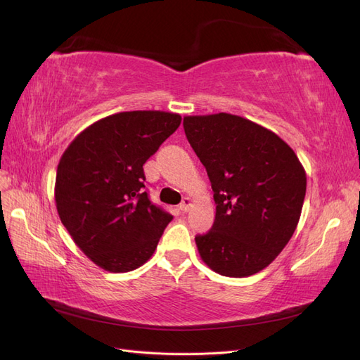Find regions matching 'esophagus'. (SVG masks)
Returning a JSON list of instances; mask_svg holds the SVG:
<instances>
[{
  "instance_id": "34e87169",
  "label": "esophagus",
  "mask_w": 360,
  "mask_h": 360,
  "mask_svg": "<svg viewBox=\"0 0 360 360\" xmlns=\"http://www.w3.org/2000/svg\"><path fill=\"white\" fill-rule=\"evenodd\" d=\"M191 205H192L191 198H183V201H181V202H180V205H179V209H180L183 213H186V212H189Z\"/></svg>"
}]
</instances>
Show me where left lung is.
Masks as SVG:
<instances>
[{"label": "left lung", "mask_w": 360, "mask_h": 360, "mask_svg": "<svg viewBox=\"0 0 360 360\" xmlns=\"http://www.w3.org/2000/svg\"><path fill=\"white\" fill-rule=\"evenodd\" d=\"M184 134L210 179L216 217L195 237L216 274L245 278L267 267L300 219L307 174L271 130L233 114L183 118Z\"/></svg>", "instance_id": "8db88e82"}]
</instances>
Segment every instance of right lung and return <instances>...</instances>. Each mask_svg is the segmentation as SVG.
<instances>
[{
    "mask_svg": "<svg viewBox=\"0 0 360 360\" xmlns=\"http://www.w3.org/2000/svg\"><path fill=\"white\" fill-rule=\"evenodd\" d=\"M180 123L165 111L118 112L82 130L63 153L57 210L94 264L124 274L153 255L172 214L150 201L143 165Z\"/></svg>",
    "mask_w": 360,
    "mask_h": 360,
    "instance_id": "right-lung-1",
    "label": "right lung"
}]
</instances>
